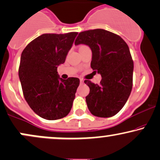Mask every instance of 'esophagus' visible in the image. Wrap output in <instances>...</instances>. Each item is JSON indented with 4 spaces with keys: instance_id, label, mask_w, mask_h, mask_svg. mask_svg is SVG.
<instances>
[{
    "instance_id": "1",
    "label": "esophagus",
    "mask_w": 160,
    "mask_h": 160,
    "mask_svg": "<svg viewBox=\"0 0 160 160\" xmlns=\"http://www.w3.org/2000/svg\"><path fill=\"white\" fill-rule=\"evenodd\" d=\"M80 83H81V84H82V83H83V82H84V80H82V79H80Z\"/></svg>"
}]
</instances>
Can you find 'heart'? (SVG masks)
Segmentation results:
<instances>
[{"label": "heart", "instance_id": "b5f03b06", "mask_svg": "<svg viewBox=\"0 0 160 160\" xmlns=\"http://www.w3.org/2000/svg\"><path fill=\"white\" fill-rule=\"evenodd\" d=\"M85 47V46H82V47ZM81 47H80V48H81Z\"/></svg>", "mask_w": 160, "mask_h": 160}]
</instances>
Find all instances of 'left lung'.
I'll return each mask as SVG.
<instances>
[{
	"mask_svg": "<svg viewBox=\"0 0 160 160\" xmlns=\"http://www.w3.org/2000/svg\"><path fill=\"white\" fill-rule=\"evenodd\" d=\"M74 44L91 49V68L102 76L100 84L84 81L90 89L86 97L89 111L95 117H113L123 108L132 88L134 64L128 45L104 29L80 32Z\"/></svg>",
	"mask_w": 160,
	"mask_h": 160,
	"instance_id": "obj_1",
	"label": "left lung"
}]
</instances>
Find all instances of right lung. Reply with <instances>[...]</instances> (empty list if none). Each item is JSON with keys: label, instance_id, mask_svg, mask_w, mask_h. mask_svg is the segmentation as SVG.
<instances>
[{"label": "right lung", "instance_id": "obj_1", "mask_svg": "<svg viewBox=\"0 0 160 160\" xmlns=\"http://www.w3.org/2000/svg\"><path fill=\"white\" fill-rule=\"evenodd\" d=\"M78 34H43L22 52L19 77L24 97L34 113L46 120L63 118L72 108L80 80L60 78L57 68L65 62Z\"/></svg>", "mask_w": 160, "mask_h": 160}]
</instances>
